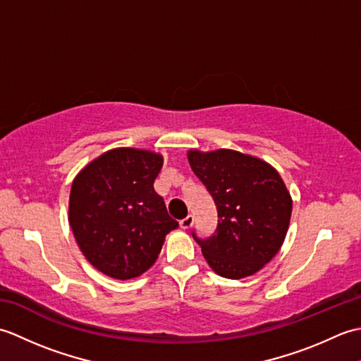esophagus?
Masks as SVG:
<instances>
[{
  "label": "esophagus",
  "mask_w": 361,
  "mask_h": 361,
  "mask_svg": "<svg viewBox=\"0 0 361 361\" xmlns=\"http://www.w3.org/2000/svg\"><path fill=\"white\" fill-rule=\"evenodd\" d=\"M192 224H194V217L192 216H186L185 219L180 220V226L183 229H189L190 226H192Z\"/></svg>",
  "instance_id": "1"
}]
</instances>
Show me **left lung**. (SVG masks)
Listing matches in <instances>:
<instances>
[{"label":"left lung","instance_id":"left-lung-1","mask_svg":"<svg viewBox=\"0 0 361 361\" xmlns=\"http://www.w3.org/2000/svg\"><path fill=\"white\" fill-rule=\"evenodd\" d=\"M188 159L219 216L209 239L194 234L206 262L228 279L262 270L286 240L293 208L279 172L264 159L231 149H190Z\"/></svg>","mask_w":361,"mask_h":361}]
</instances>
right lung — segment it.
<instances>
[{
  "mask_svg": "<svg viewBox=\"0 0 361 361\" xmlns=\"http://www.w3.org/2000/svg\"><path fill=\"white\" fill-rule=\"evenodd\" d=\"M163 163L161 153L118 147L75 175L68 221L82 255L109 278L127 281L147 271L166 235L178 228L153 189Z\"/></svg>",
  "mask_w": 361,
  "mask_h": 361,
  "instance_id": "obj_1",
  "label": "right lung"
}]
</instances>
